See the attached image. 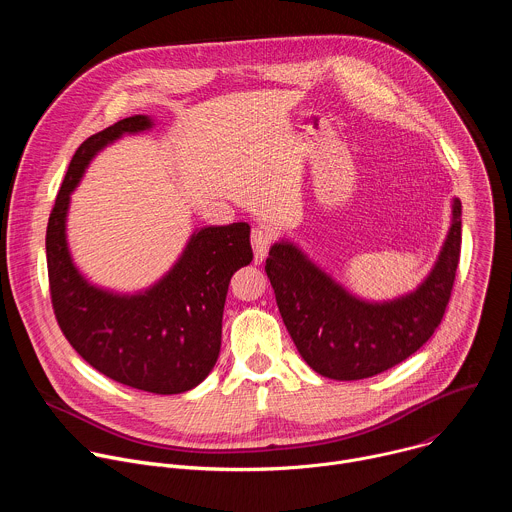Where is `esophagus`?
<instances>
[{"label":"esophagus","instance_id":"esophagus-1","mask_svg":"<svg viewBox=\"0 0 512 512\" xmlns=\"http://www.w3.org/2000/svg\"><path fill=\"white\" fill-rule=\"evenodd\" d=\"M271 233L263 231V229H253L251 233V247H253V253H255V261H263L269 253V247H271Z\"/></svg>","mask_w":512,"mask_h":512}]
</instances>
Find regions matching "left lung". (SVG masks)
<instances>
[{"mask_svg": "<svg viewBox=\"0 0 512 512\" xmlns=\"http://www.w3.org/2000/svg\"><path fill=\"white\" fill-rule=\"evenodd\" d=\"M462 245V202L429 275L389 302L352 296L291 241L269 249L265 273L283 324L302 358L328 379L375 377L417 352L440 326L452 296Z\"/></svg>", "mask_w": 512, "mask_h": 512, "instance_id": "left-lung-1", "label": "left lung"}]
</instances>
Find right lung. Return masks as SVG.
Instances as JSON below:
<instances>
[{"instance_id": "obj_1", "label": "right lung", "mask_w": 512, "mask_h": 512, "mask_svg": "<svg viewBox=\"0 0 512 512\" xmlns=\"http://www.w3.org/2000/svg\"><path fill=\"white\" fill-rule=\"evenodd\" d=\"M152 127V117L133 115L81 143L48 218L46 261L54 316L70 346L121 385L176 395L200 385L216 364L231 277L253 261L251 227L233 223L194 231L172 269L137 294L93 285L72 261L66 241L70 194L91 160L119 137Z\"/></svg>"}]
</instances>
